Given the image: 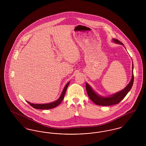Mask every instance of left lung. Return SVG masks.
<instances>
[{
	"instance_id": "8db88e82",
	"label": "left lung",
	"mask_w": 146,
	"mask_h": 146,
	"mask_svg": "<svg viewBox=\"0 0 146 146\" xmlns=\"http://www.w3.org/2000/svg\"><path fill=\"white\" fill-rule=\"evenodd\" d=\"M113 42L118 44H120L124 45V44L115 39H112ZM133 64L132 63V77L130 83L125 87L124 89L118 92H116L111 95L104 97L98 95L97 92L92 89L90 85L89 84L86 83V89L87 94L89 96L91 100L94 102L95 104L97 105L100 106H111L114 104H119L127 94V93L131 90L132 88V85L133 83Z\"/></svg>"
}]
</instances>
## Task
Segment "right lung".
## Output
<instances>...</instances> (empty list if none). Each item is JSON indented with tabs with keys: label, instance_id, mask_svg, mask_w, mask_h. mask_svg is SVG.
<instances>
[{
	"label": "right lung",
	"instance_id": "add662e5",
	"mask_svg": "<svg viewBox=\"0 0 146 146\" xmlns=\"http://www.w3.org/2000/svg\"><path fill=\"white\" fill-rule=\"evenodd\" d=\"M70 82H69L68 83L65 85V86H64V88L60 97L56 101H55L49 103V104H32V103L28 102L27 101H27V102L28 103V104H30L32 107H33V108H35V109L49 110V109L54 108L56 107H57V106H58L62 101L63 99L64 98L65 93H66V90H67V88H68V86L70 84Z\"/></svg>",
	"mask_w": 146,
	"mask_h": 146
}]
</instances>
